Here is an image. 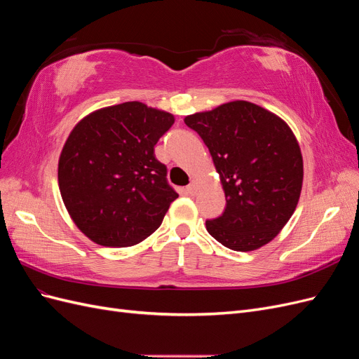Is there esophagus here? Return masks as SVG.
I'll return each mask as SVG.
<instances>
[{
  "instance_id": "1",
  "label": "esophagus",
  "mask_w": 359,
  "mask_h": 359,
  "mask_svg": "<svg viewBox=\"0 0 359 359\" xmlns=\"http://www.w3.org/2000/svg\"><path fill=\"white\" fill-rule=\"evenodd\" d=\"M187 191H189L190 194H196V193H198V181H196V180H193V181L189 184Z\"/></svg>"
}]
</instances>
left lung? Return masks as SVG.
Returning <instances> with one entry per match:
<instances>
[{"mask_svg": "<svg viewBox=\"0 0 359 359\" xmlns=\"http://www.w3.org/2000/svg\"><path fill=\"white\" fill-rule=\"evenodd\" d=\"M208 147L226 196L206 231L235 252H253L283 229L299 201L304 163L285 119L245 100L184 118Z\"/></svg>", "mask_w": 359, "mask_h": 359, "instance_id": "1", "label": "left lung"}]
</instances>
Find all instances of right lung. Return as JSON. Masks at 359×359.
<instances>
[{"label": "right lung", "instance_id": "add662e5", "mask_svg": "<svg viewBox=\"0 0 359 359\" xmlns=\"http://www.w3.org/2000/svg\"><path fill=\"white\" fill-rule=\"evenodd\" d=\"M175 123L140 102L97 109L73 127L58 160V186L73 223L104 247H132L158 229L178 198L154 145Z\"/></svg>", "mask_w": 359, "mask_h": 359}]
</instances>
